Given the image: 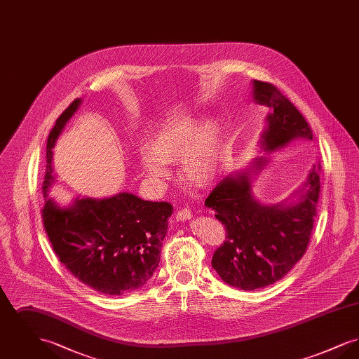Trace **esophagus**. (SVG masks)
I'll return each mask as SVG.
<instances>
[{
	"label": "esophagus",
	"instance_id": "34e87169",
	"mask_svg": "<svg viewBox=\"0 0 359 359\" xmlns=\"http://www.w3.org/2000/svg\"><path fill=\"white\" fill-rule=\"evenodd\" d=\"M189 218H191V211L188 208H182L176 214V219L177 221H187Z\"/></svg>",
	"mask_w": 359,
	"mask_h": 359
}]
</instances>
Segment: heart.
Returning a JSON list of instances; mask_svg holds the SVG:
<instances>
[{"label":"heart","mask_w":359,"mask_h":359,"mask_svg":"<svg viewBox=\"0 0 359 359\" xmlns=\"http://www.w3.org/2000/svg\"><path fill=\"white\" fill-rule=\"evenodd\" d=\"M223 156V129L215 118L187 114L157 126L141 152L142 170L156 180L170 176L167 163L180 161L186 180L205 186L218 175Z\"/></svg>","instance_id":"1"}]
</instances>
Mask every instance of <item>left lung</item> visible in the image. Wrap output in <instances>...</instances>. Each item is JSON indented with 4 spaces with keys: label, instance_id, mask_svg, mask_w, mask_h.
<instances>
[{
    "label": "left lung",
    "instance_id": "8db88e82",
    "mask_svg": "<svg viewBox=\"0 0 359 359\" xmlns=\"http://www.w3.org/2000/svg\"><path fill=\"white\" fill-rule=\"evenodd\" d=\"M253 100L271 109L261 135L266 152L292 140H312L303 114L271 83L253 81ZM268 160L258 157L249 171L224 177L205 199V207L226 227V241L211 265L223 281L242 290H255L283 278L307 250L320 194L319 168L313 167L296 194V203L262 205L252 194V175Z\"/></svg>",
    "mask_w": 359,
    "mask_h": 359
}]
</instances>
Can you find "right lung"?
Wrapping results in <instances>:
<instances>
[{"label": "right lung", "instance_id": "1", "mask_svg": "<svg viewBox=\"0 0 359 359\" xmlns=\"http://www.w3.org/2000/svg\"><path fill=\"white\" fill-rule=\"evenodd\" d=\"M81 103L76 98L60 114L47 140L43 223L53 252L72 276L103 294H125L154 276L173 207L128 192L76 198L66 208L47 198L53 183L52 148Z\"/></svg>", "mask_w": 359, "mask_h": 359}]
</instances>
